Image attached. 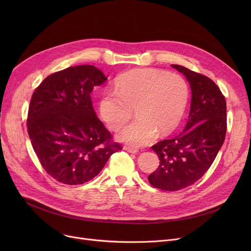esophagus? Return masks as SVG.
Instances as JSON below:
<instances>
[{"mask_svg":"<svg viewBox=\"0 0 251 251\" xmlns=\"http://www.w3.org/2000/svg\"><path fill=\"white\" fill-rule=\"evenodd\" d=\"M124 151L131 152V153H137L138 150L136 148H132V147H124Z\"/></svg>","mask_w":251,"mask_h":251,"instance_id":"34e87169","label":"esophagus"}]
</instances>
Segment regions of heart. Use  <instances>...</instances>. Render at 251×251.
<instances>
[{"mask_svg":"<svg viewBox=\"0 0 251 251\" xmlns=\"http://www.w3.org/2000/svg\"><path fill=\"white\" fill-rule=\"evenodd\" d=\"M116 88H105L100 99L102 120L113 130L123 127L136 110L137 119L124 127L118 139L134 147L153 141L160 132L174 131L185 112L189 89L185 79L151 68L130 70L116 79Z\"/></svg>","mask_w":251,"mask_h":251,"instance_id":"heart-1","label":"heart"}]
</instances>
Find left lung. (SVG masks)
Returning a JSON list of instances; mask_svg holds the SVG:
<instances>
[{
  "instance_id": "obj_1",
  "label": "left lung",
  "mask_w": 251,
  "mask_h": 251,
  "mask_svg": "<svg viewBox=\"0 0 251 251\" xmlns=\"http://www.w3.org/2000/svg\"><path fill=\"white\" fill-rule=\"evenodd\" d=\"M185 76L191 89L188 121L182 132L152 146L159 168L149 176L155 188L176 191L200 180L215 161L225 140L226 100L208 77L180 65H171Z\"/></svg>"
}]
</instances>
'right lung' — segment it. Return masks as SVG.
Instances as JSON below:
<instances>
[{"mask_svg":"<svg viewBox=\"0 0 251 251\" xmlns=\"http://www.w3.org/2000/svg\"><path fill=\"white\" fill-rule=\"evenodd\" d=\"M105 80L95 66L79 65L48 76L33 92L28 135L43 168L61 183L91 180L121 151L92 108L91 91Z\"/></svg>","mask_w":251,"mask_h":251,"instance_id":"add662e5","label":"right lung"}]
</instances>
